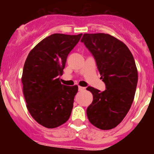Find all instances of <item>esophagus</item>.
<instances>
[{
    "instance_id": "obj_1",
    "label": "esophagus",
    "mask_w": 154,
    "mask_h": 154,
    "mask_svg": "<svg viewBox=\"0 0 154 154\" xmlns=\"http://www.w3.org/2000/svg\"><path fill=\"white\" fill-rule=\"evenodd\" d=\"M78 89H79V91H83V90L85 89V88H84V87H82V86H78Z\"/></svg>"
}]
</instances>
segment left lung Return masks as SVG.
<instances>
[{
	"instance_id": "8db88e82",
	"label": "left lung",
	"mask_w": 154,
	"mask_h": 154,
	"mask_svg": "<svg viewBox=\"0 0 154 154\" xmlns=\"http://www.w3.org/2000/svg\"><path fill=\"white\" fill-rule=\"evenodd\" d=\"M82 42L92 54L106 90L93 87V101L87 108L88 121L100 130H111L122 122L134 99L138 71L134 58L124 42L106 33H85Z\"/></svg>"
}]
</instances>
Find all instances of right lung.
Returning a JSON list of instances; mask_svg holds the SVG:
<instances>
[{
  "label": "right lung",
  "mask_w": 154,
  "mask_h": 154,
  "mask_svg": "<svg viewBox=\"0 0 154 154\" xmlns=\"http://www.w3.org/2000/svg\"><path fill=\"white\" fill-rule=\"evenodd\" d=\"M82 33H54L46 37L29 53L23 68V94L29 114L39 125L56 128L69 119L78 86L62 84L67 57Z\"/></svg>",
  "instance_id": "obj_1"
}]
</instances>
